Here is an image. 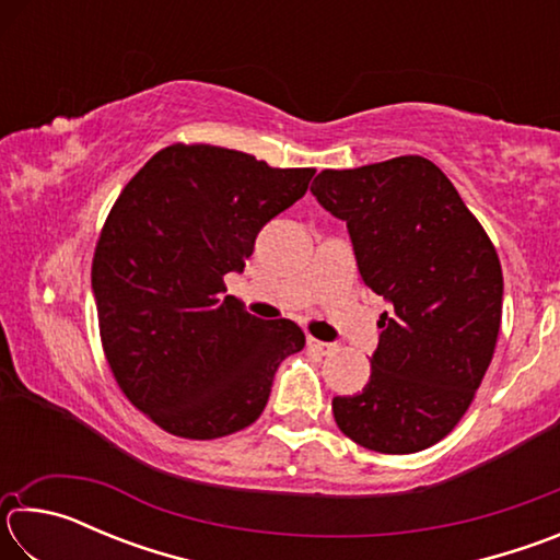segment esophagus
Returning a JSON list of instances; mask_svg holds the SVG:
<instances>
[{"instance_id": "34e87169", "label": "esophagus", "mask_w": 560, "mask_h": 560, "mask_svg": "<svg viewBox=\"0 0 560 560\" xmlns=\"http://www.w3.org/2000/svg\"><path fill=\"white\" fill-rule=\"evenodd\" d=\"M306 343H308V348H311V350H316V353H320V355H328V353H334V350H336V346H334V343H326V340L308 338Z\"/></svg>"}]
</instances>
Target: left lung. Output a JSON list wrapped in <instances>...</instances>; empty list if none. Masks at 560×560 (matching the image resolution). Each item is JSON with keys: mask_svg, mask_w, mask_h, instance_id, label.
Here are the masks:
<instances>
[{"mask_svg": "<svg viewBox=\"0 0 560 560\" xmlns=\"http://www.w3.org/2000/svg\"><path fill=\"white\" fill-rule=\"evenodd\" d=\"M311 192L346 222L360 279L390 306L371 381L334 397L336 424L373 452L428 450L469 410L494 355L504 299L494 244L420 155L324 170Z\"/></svg>", "mask_w": 560, "mask_h": 560, "instance_id": "8db88e82", "label": "left lung"}]
</instances>
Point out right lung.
Here are the masks:
<instances>
[{
	"instance_id": "add662e5",
	"label": "right lung",
	"mask_w": 560,
	"mask_h": 560,
	"mask_svg": "<svg viewBox=\"0 0 560 560\" xmlns=\"http://www.w3.org/2000/svg\"><path fill=\"white\" fill-rule=\"evenodd\" d=\"M314 173L177 143L122 187L91 287L110 371L158 428L185 440L249 428L281 360L306 346L293 320L246 314L224 273L244 271L261 226L306 195Z\"/></svg>"
}]
</instances>
